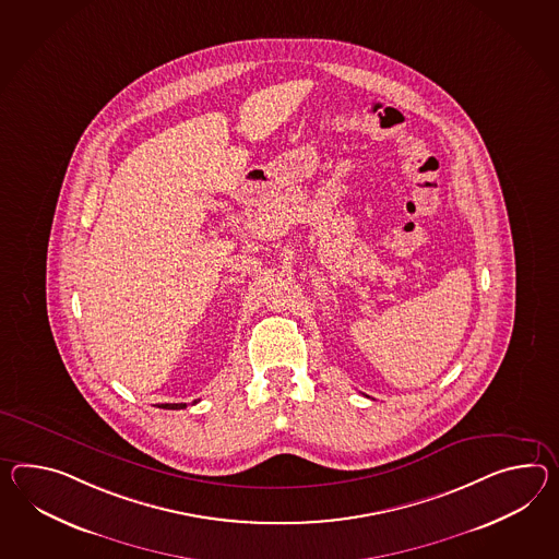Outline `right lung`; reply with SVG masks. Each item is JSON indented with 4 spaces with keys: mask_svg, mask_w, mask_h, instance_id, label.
I'll return each instance as SVG.
<instances>
[{
    "mask_svg": "<svg viewBox=\"0 0 559 559\" xmlns=\"http://www.w3.org/2000/svg\"><path fill=\"white\" fill-rule=\"evenodd\" d=\"M193 404H195V402H193ZM159 408H164V409H183V408H188V406H186V404H162V406H159Z\"/></svg>",
    "mask_w": 559,
    "mask_h": 559,
    "instance_id": "add662e5",
    "label": "right lung"
}]
</instances>
